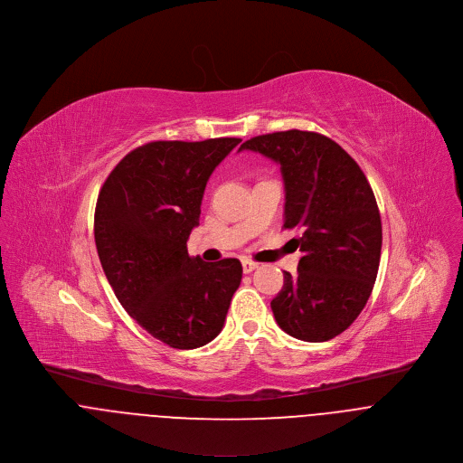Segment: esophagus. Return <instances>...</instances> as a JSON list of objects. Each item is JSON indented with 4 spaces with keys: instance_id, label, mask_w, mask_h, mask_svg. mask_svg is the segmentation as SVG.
<instances>
[{
    "instance_id": "34e87169",
    "label": "esophagus",
    "mask_w": 463,
    "mask_h": 463,
    "mask_svg": "<svg viewBox=\"0 0 463 463\" xmlns=\"http://www.w3.org/2000/svg\"><path fill=\"white\" fill-rule=\"evenodd\" d=\"M241 265H243V272H245V274H250V272H254V270L258 269V263H254V261H250V260H243Z\"/></svg>"
}]
</instances>
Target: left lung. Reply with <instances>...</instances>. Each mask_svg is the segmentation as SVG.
<instances>
[{
  "label": "left lung",
  "mask_w": 463,
  "mask_h": 463,
  "mask_svg": "<svg viewBox=\"0 0 463 463\" xmlns=\"http://www.w3.org/2000/svg\"><path fill=\"white\" fill-rule=\"evenodd\" d=\"M240 150L280 165L284 229L298 227L297 274L270 302L279 327L304 342H327L362 313L377 278L381 216L358 163L333 139L307 130L256 136Z\"/></svg>",
  "instance_id": "obj_1"
}]
</instances>
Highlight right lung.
<instances>
[{
	"label": "right lung",
	"instance_id": "1",
	"mask_svg": "<svg viewBox=\"0 0 463 463\" xmlns=\"http://www.w3.org/2000/svg\"><path fill=\"white\" fill-rule=\"evenodd\" d=\"M240 141L146 143L118 163L98 194L94 241L105 278L125 311L174 349L214 340L241 282L238 260L203 263L187 254L205 184Z\"/></svg>",
	"mask_w": 463,
	"mask_h": 463
}]
</instances>
